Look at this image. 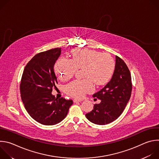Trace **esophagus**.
<instances>
[{"label":"esophagus","instance_id":"1","mask_svg":"<svg viewBox=\"0 0 159 159\" xmlns=\"http://www.w3.org/2000/svg\"><path fill=\"white\" fill-rule=\"evenodd\" d=\"M82 100L80 99H74V102H82Z\"/></svg>","mask_w":159,"mask_h":159}]
</instances>
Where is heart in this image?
Listing matches in <instances>:
<instances>
[{"mask_svg": "<svg viewBox=\"0 0 159 159\" xmlns=\"http://www.w3.org/2000/svg\"><path fill=\"white\" fill-rule=\"evenodd\" d=\"M79 69H84L83 80H75L65 86V92L72 98H82L93 93L95 87L104 85L111 79L115 72V63L108 53L91 50H76L72 59L60 57L55 64V71L62 80L71 79Z\"/></svg>", "mask_w": 159, "mask_h": 159, "instance_id": "1", "label": "heart"}]
</instances>
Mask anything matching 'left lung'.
Returning <instances> with one entry per match:
<instances>
[{
    "label": "left lung",
    "mask_w": 159,
    "mask_h": 159,
    "mask_svg": "<svg viewBox=\"0 0 159 159\" xmlns=\"http://www.w3.org/2000/svg\"><path fill=\"white\" fill-rule=\"evenodd\" d=\"M132 90L130 72L125 61L116 56L114 74L111 80L100 91L93 95L101 102L85 115L90 122L104 125L116 120L128 102Z\"/></svg>",
    "instance_id": "obj_1"
}]
</instances>
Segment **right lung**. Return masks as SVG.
I'll use <instances>...</instances> for the list:
<instances>
[{
    "instance_id": "obj_1",
    "label": "right lung",
    "mask_w": 159,
    "mask_h": 159,
    "mask_svg": "<svg viewBox=\"0 0 159 159\" xmlns=\"http://www.w3.org/2000/svg\"><path fill=\"white\" fill-rule=\"evenodd\" d=\"M61 54L56 48L36 54L25 68L20 84L21 99L32 118L44 125H54L67 115L72 100L56 98L52 89L57 78L54 65Z\"/></svg>"
}]
</instances>
